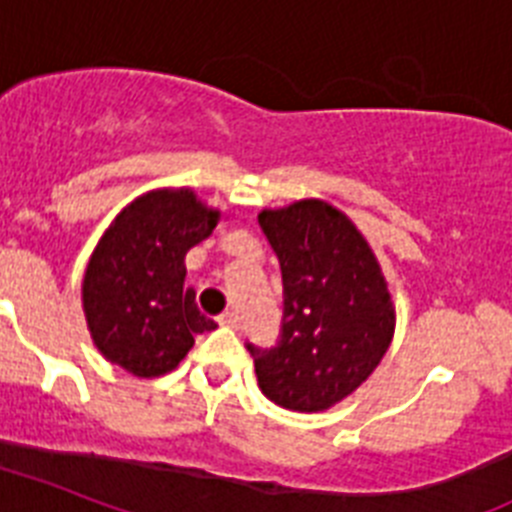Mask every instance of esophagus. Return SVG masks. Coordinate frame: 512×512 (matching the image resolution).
<instances>
[{
    "mask_svg": "<svg viewBox=\"0 0 512 512\" xmlns=\"http://www.w3.org/2000/svg\"><path fill=\"white\" fill-rule=\"evenodd\" d=\"M218 322H221V325H226V328H236V325H239V315H236V312H223L221 317H218Z\"/></svg>",
    "mask_w": 512,
    "mask_h": 512,
    "instance_id": "34e87169",
    "label": "esophagus"
}]
</instances>
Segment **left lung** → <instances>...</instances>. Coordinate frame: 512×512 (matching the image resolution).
I'll use <instances>...</instances> for the list:
<instances>
[{
  "mask_svg": "<svg viewBox=\"0 0 512 512\" xmlns=\"http://www.w3.org/2000/svg\"><path fill=\"white\" fill-rule=\"evenodd\" d=\"M257 221L283 278L276 346L247 343L257 385L283 409L325 411L375 372L393 341L388 283L367 239L333 205L299 200Z\"/></svg>",
  "mask_w": 512,
  "mask_h": 512,
  "instance_id": "8db88e82",
  "label": "left lung"
}]
</instances>
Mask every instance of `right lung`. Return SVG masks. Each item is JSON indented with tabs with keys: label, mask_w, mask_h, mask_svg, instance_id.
<instances>
[{
	"label": "right lung",
	"mask_w": 512,
	"mask_h": 512,
	"mask_svg": "<svg viewBox=\"0 0 512 512\" xmlns=\"http://www.w3.org/2000/svg\"><path fill=\"white\" fill-rule=\"evenodd\" d=\"M221 213L192 190H156L127 205L101 236L83 278L90 336L135 377L166 375L216 322L184 289V255L208 239Z\"/></svg>",
	"instance_id": "right-lung-1"
}]
</instances>
